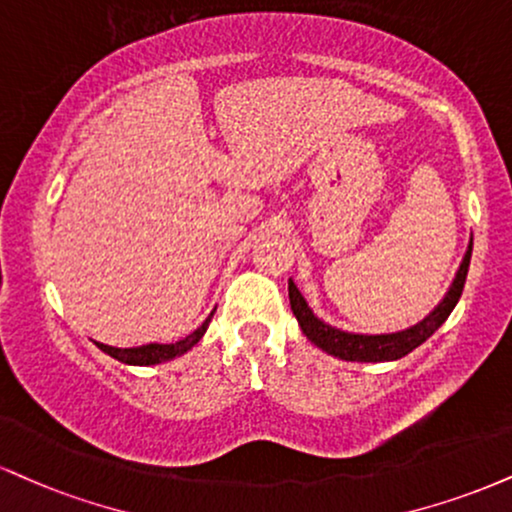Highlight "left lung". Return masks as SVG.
<instances>
[{
    "label": "left lung",
    "instance_id": "obj_1",
    "mask_svg": "<svg viewBox=\"0 0 512 512\" xmlns=\"http://www.w3.org/2000/svg\"><path fill=\"white\" fill-rule=\"evenodd\" d=\"M472 257V236L467 243V250L460 262L458 272H455L451 286H448L446 295L441 298V303L429 312L422 322L408 326L403 331H391V334H355V331H343L338 326L326 324L324 319L315 315L310 305H307L305 295L298 291L293 279H288V298H291V310L295 319H298L300 329L307 336V341H312L319 350H324L326 355L338 357V360L346 362H393L412 353L417 346H422L429 336L434 334L439 326L446 322L448 315L453 312V307L458 305L460 295H463V286L467 279V267H470Z\"/></svg>",
    "mask_w": 512,
    "mask_h": 512
}]
</instances>
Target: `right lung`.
Segmentation results:
<instances>
[{
	"label": "right lung",
	"instance_id": "add662e5",
	"mask_svg": "<svg viewBox=\"0 0 512 512\" xmlns=\"http://www.w3.org/2000/svg\"><path fill=\"white\" fill-rule=\"evenodd\" d=\"M214 312H217V307L209 312V317L200 326H197L193 334H188L186 338H181V341H176V343H147V346H138V348H114V346H104V343L95 341V346L100 348L102 353L114 357V360L123 362V365H133V367L162 365V362H169V360H174V357L186 355L190 348H195L197 343H200V338L205 336L209 322H212Z\"/></svg>",
	"mask_w": 512,
	"mask_h": 512
}]
</instances>
